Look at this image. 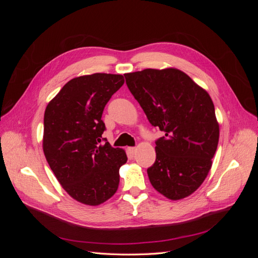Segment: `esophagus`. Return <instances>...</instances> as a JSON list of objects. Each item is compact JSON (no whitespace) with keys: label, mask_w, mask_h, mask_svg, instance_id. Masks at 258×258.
Returning <instances> with one entry per match:
<instances>
[{"label":"esophagus","mask_w":258,"mask_h":258,"mask_svg":"<svg viewBox=\"0 0 258 258\" xmlns=\"http://www.w3.org/2000/svg\"><path fill=\"white\" fill-rule=\"evenodd\" d=\"M136 151H137L136 147H128V152H129L131 155H135V154H136Z\"/></svg>","instance_id":"1"}]
</instances>
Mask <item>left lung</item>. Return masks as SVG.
<instances>
[{"instance_id":"left-lung-1","label":"left lung","mask_w":258,"mask_h":258,"mask_svg":"<svg viewBox=\"0 0 258 258\" xmlns=\"http://www.w3.org/2000/svg\"><path fill=\"white\" fill-rule=\"evenodd\" d=\"M152 126L165 132L156 141L147 169L154 188L171 200L189 196L212 167L220 126L209 93L177 69H145L123 74Z\"/></svg>"}]
</instances>
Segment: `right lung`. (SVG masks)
I'll list each match as a JSON object with an SVG mask.
<instances>
[{
    "label": "right lung",
    "mask_w": 258,
    "mask_h": 258,
    "mask_svg": "<svg viewBox=\"0 0 258 258\" xmlns=\"http://www.w3.org/2000/svg\"><path fill=\"white\" fill-rule=\"evenodd\" d=\"M123 83L119 74L75 77L45 110L46 160L63 189L81 204L99 206L118 188L119 168L127 162V155L102 138L105 124L101 117Z\"/></svg>",
    "instance_id": "add662e5"
}]
</instances>
